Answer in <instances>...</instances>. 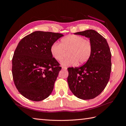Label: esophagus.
I'll use <instances>...</instances> for the list:
<instances>
[{"label": "esophagus", "instance_id": "1", "mask_svg": "<svg viewBox=\"0 0 126 126\" xmlns=\"http://www.w3.org/2000/svg\"><path fill=\"white\" fill-rule=\"evenodd\" d=\"M62 69L63 70H67V68L66 67H64V66H62Z\"/></svg>", "mask_w": 126, "mask_h": 126}]
</instances>
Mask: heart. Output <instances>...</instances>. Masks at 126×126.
<instances>
[{"label": "heart", "mask_w": 126, "mask_h": 126, "mask_svg": "<svg viewBox=\"0 0 126 126\" xmlns=\"http://www.w3.org/2000/svg\"><path fill=\"white\" fill-rule=\"evenodd\" d=\"M67 52L68 57L61 62L63 66L81 65L89 59L93 52V45L90 40L82 36L69 35L64 37L60 43H55L50 47L52 57L57 61L62 60Z\"/></svg>", "instance_id": "1"}]
</instances>
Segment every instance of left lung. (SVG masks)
Returning a JSON list of instances; mask_svg holds the SVG:
<instances>
[{
	"instance_id": "left-lung-1",
	"label": "left lung",
	"mask_w": 126,
	"mask_h": 126,
	"mask_svg": "<svg viewBox=\"0 0 126 126\" xmlns=\"http://www.w3.org/2000/svg\"><path fill=\"white\" fill-rule=\"evenodd\" d=\"M89 38L93 45L89 59L78 68H68L67 81L75 96L83 100L94 98L109 81L111 70V54L106 39L94 30L75 33Z\"/></svg>"
}]
</instances>
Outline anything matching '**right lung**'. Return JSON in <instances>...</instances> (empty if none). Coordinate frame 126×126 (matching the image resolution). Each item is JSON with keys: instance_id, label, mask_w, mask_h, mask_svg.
I'll list each match as a JSON object with an SVG mask.
<instances>
[{"instance_id": "right-lung-1", "label": "right lung", "mask_w": 126, "mask_h": 126, "mask_svg": "<svg viewBox=\"0 0 126 126\" xmlns=\"http://www.w3.org/2000/svg\"><path fill=\"white\" fill-rule=\"evenodd\" d=\"M63 35L36 31L23 38L12 60L14 81L29 100L39 101L49 96L62 67L51 55L50 47Z\"/></svg>"}]
</instances>
